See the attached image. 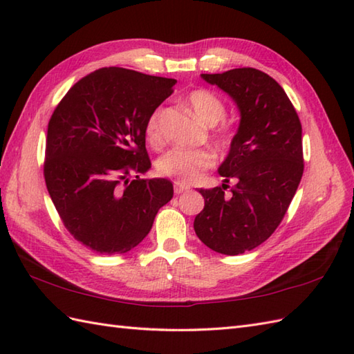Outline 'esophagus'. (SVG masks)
Instances as JSON below:
<instances>
[{
    "label": "esophagus",
    "mask_w": 354,
    "mask_h": 354,
    "mask_svg": "<svg viewBox=\"0 0 354 354\" xmlns=\"http://www.w3.org/2000/svg\"><path fill=\"white\" fill-rule=\"evenodd\" d=\"M190 187L187 184H183V183H175V193L176 194H181V193H185L189 192Z\"/></svg>",
    "instance_id": "esophagus-1"
}]
</instances>
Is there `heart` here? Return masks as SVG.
I'll return each mask as SVG.
<instances>
[{"instance_id": "obj_1", "label": "heart", "mask_w": 354, "mask_h": 354, "mask_svg": "<svg viewBox=\"0 0 354 354\" xmlns=\"http://www.w3.org/2000/svg\"><path fill=\"white\" fill-rule=\"evenodd\" d=\"M190 108L208 126L222 122L227 108L214 93L208 89H194L187 95ZM146 138L150 145L158 147L162 145V132L160 126V112L155 111L146 122ZM216 138L222 146H228L232 133L228 127H221L216 132ZM216 164V155L209 149H171L164 153L156 162L160 175L175 179L176 183L192 184L201 179L202 173L212 169Z\"/></svg>"}]
</instances>
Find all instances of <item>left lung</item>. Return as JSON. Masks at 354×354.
Masks as SVG:
<instances>
[{"label":"left lung","instance_id":"8db88e82","mask_svg":"<svg viewBox=\"0 0 354 354\" xmlns=\"http://www.w3.org/2000/svg\"><path fill=\"white\" fill-rule=\"evenodd\" d=\"M202 79L232 97L240 124L219 167L223 184L199 190L205 207L194 217V231L209 250L237 255L272 236L295 196L304 171L301 122L284 89L260 70L234 68Z\"/></svg>","mask_w":354,"mask_h":354}]
</instances>
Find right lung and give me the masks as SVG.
Returning a JSON list of instances; mask_svg holds the SVG:
<instances>
[{"label":"right lung","mask_w":354,"mask_h":354,"mask_svg":"<svg viewBox=\"0 0 354 354\" xmlns=\"http://www.w3.org/2000/svg\"><path fill=\"white\" fill-rule=\"evenodd\" d=\"M175 84L118 66L100 68L74 84L53 112L45 184L65 228L97 254L131 251L173 198L167 179L140 175L152 165L146 122Z\"/></svg>","instance_id":"1"}]
</instances>
